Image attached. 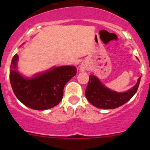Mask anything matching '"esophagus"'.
<instances>
[{
    "label": "esophagus",
    "mask_w": 150,
    "mask_h": 150,
    "mask_svg": "<svg viewBox=\"0 0 150 150\" xmlns=\"http://www.w3.org/2000/svg\"><path fill=\"white\" fill-rule=\"evenodd\" d=\"M87 69L88 65L86 64H85V63H82V64H81V66H80V70H81V72H84V71H86Z\"/></svg>",
    "instance_id": "1"
}]
</instances>
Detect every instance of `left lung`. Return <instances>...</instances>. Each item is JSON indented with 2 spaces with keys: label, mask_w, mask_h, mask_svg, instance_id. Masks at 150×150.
<instances>
[{
  "label": "left lung",
  "mask_w": 150,
  "mask_h": 150,
  "mask_svg": "<svg viewBox=\"0 0 150 150\" xmlns=\"http://www.w3.org/2000/svg\"><path fill=\"white\" fill-rule=\"evenodd\" d=\"M140 81L141 77L135 86L127 91L117 92L106 87L94 75H91L85 93L86 97L91 104L98 108L104 110L117 108L134 96L138 90Z\"/></svg>",
  "instance_id": "1"
}]
</instances>
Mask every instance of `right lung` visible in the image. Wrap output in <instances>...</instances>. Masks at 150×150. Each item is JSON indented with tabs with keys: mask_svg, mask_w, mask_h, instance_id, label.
<instances>
[{
	"mask_svg": "<svg viewBox=\"0 0 150 150\" xmlns=\"http://www.w3.org/2000/svg\"><path fill=\"white\" fill-rule=\"evenodd\" d=\"M18 60L19 56L15 54L10 66L11 85L16 98L33 110H45L57 106L63 98L64 86L77 72L73 66L53 67L27 78L18 71Z\"/></svg>",
	"mask_w": 150,
	"mask_h": 150,
	"instance_id": "right-lung-1",
	"label": "right lung"
}]
</instances>
